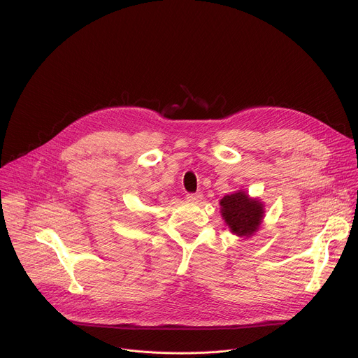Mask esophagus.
I'll return each mask as SVG.
<instances>
[{"label":"esophagus","instance_id":"esophagus-1","mask_svg":"<svg viewBox=\"0 0 358 358\" xmlns=\"http://www.w3.org/2000/svg\"><path fill=\"white\" fill-rule=\"evenodd\" d=\"M201 199H202V194L201 192L187 194V201H189V202H199Z\"/></svg>","mask_w":358,"mask_h":358}]
</instances>
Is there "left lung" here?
<instances>
[{"label":"left lung","mask_w":358,"mask_h":358,"mask_svg":"<svg viewBox=\"0 0 358 358\" xmlns=\"http://www.w3.org/2000/svg\"><path fill=\"white\" fill-rule=\"evenodd\" d=\"M221 215L229 231L239 238H250L257 234L265 218V203L253 198L245 189L234 191L221 201Z\"/></svg>","instance_id":"8db88e82"}]
</instances>
